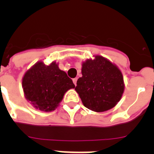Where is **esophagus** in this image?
<instances>
[{
	"label": "esophagus",
	"instance_id": "34e87169",
	"mask_svg": "<svg viewBox=\"0 0 154 154\" xmlns=\"http://www.w3.org/2000/svg\"><path fill=\"white\" fill-rule=\"evenodd\" d=\"M77 80H78V79H77V78H75V79H72L73 82H74V84H75V86H76V82H77Z\"/></svg>",
	"mask_w": 154,
	"mask_h": 154
}]
</instances>
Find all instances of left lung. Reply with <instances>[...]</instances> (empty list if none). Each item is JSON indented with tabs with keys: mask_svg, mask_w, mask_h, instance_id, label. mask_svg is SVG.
I'll return each instance as SVG.
<instances>
[{
	"mask_svg": "<svg viewBox=\"0 0 154 154\" xmlns=\"http://www.w3.org/2000/svg\"><path fill=\"white\" fill-rule=\"evenodd\" d=\"M82 74L75 89L86 108L104 112L120 100L124 91L123 75L109 61L102 56L87 60L82 64Z\"/></svg>",
	"mask_w": 154,
	"mask_h": 154,
	"instance_id": "left-lung-1",
	"label": "left lung"
}]
</instances>
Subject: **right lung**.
<instances>
[{
  "instance_id": "add662e5",
  "label": "right lung",
  "mask_w": 154,
  "mask_h": 154,
  "mask_svg": "<svg viewBox=\"0 0 154 154\" xmlns=\"http://www.w3.org/2000/svg\"><path fill=\"white\" fill-rule=\"evenodd\" d=\"M22 86L25 98L36 109L50 112L55 109L69 89H74L72 80L56 62L45 65L39 62L24 74Z\"/></svg>"
}]
</instances>
